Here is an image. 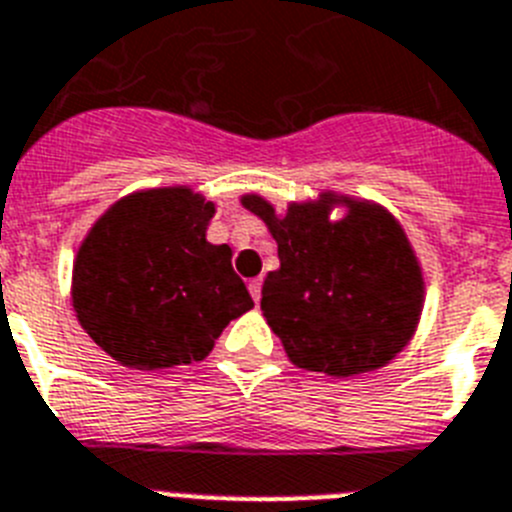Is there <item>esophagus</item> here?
<instances>
[{"instance_id": "34e87169", "label": "esophagus", "mask_w": 512, "mask_h": 512, "mask_svg": "<svg viewBox=\"0 0 512 512\" xmlns=\"http://www.w3.org/2000/svg\"><path fill=\"white\" fill-rule=\"evenodd\" d=\"M248 292H251L253 303L259 305V300H261V279H259V277L251 279V282H248Z\"/></svg>"}]
</instances>
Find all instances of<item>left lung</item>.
<instances>
[{
    "mask_svg": "<svg viewBox=\"0 0 512 512\" xmlns=\"http://www.w3.org/2000/svg\"><path fill=\"white\" fill-rule=\"evenodd\" d=\"M240 202L277 240L279 269L266 274L261 310L298 368L352 378L409 344L425 279L393 214L336 194L290 204L285 214L259 194ZM336 203L348 207L342 221L328 217Z\"/></svg>",
    "mask_w": 512,
    "mask_h": 512,
    "instance_id": "obj_1",
    "label": "left lung"
}]
</instances>
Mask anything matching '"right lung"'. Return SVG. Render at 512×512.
<instances>
[{"label":"right lung","mask_w":512,"mask_h":512,"mask_svg":"<svg viewBox=\"0 0 512 512\" xmlns=\"http://www.w3.org/2000/svg\"><path fill=\"white\" fill-rule=\"evenodd\" d=\"M214 204L186 186L137 191L82 240L72 305L82 329L116 362L160 370L199 362L227 323L253 308L230 246H212Z\"/></svg>","instance_id":"1"}]
</instances>
